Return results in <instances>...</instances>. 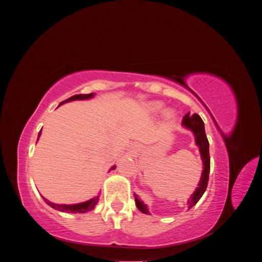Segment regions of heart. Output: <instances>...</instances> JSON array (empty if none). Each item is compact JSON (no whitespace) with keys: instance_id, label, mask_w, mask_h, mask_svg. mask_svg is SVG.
<instances>
[{"instance_id":"1","label":"heart","mask_w":262,"mask_h":262,"mask_svg":"<svg viewBox=\"0 0 262 262\" xmlns=\"http://www.w3.org/2000/svg\"><path fill=\"white\" fill-rule=\"evenodd\" d=\"M146 108H147V112L148 113L155 115V114H158L160 112H162V109L164 108V104H163V102H161V101H150V102H148V104H147ZM164 118H165L166 121L171 122L173 119H175V113H173L172 110H170V109L165 110V112H164Z\"/></svg>"}]
</instances>
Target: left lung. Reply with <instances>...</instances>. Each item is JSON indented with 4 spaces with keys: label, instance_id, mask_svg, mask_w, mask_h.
<instances>
[{
    "label": "left lung",
    "instance_id": "8db88e82",
    "mask_svg": "<svg viewBox=\"0 0 262 262\" xmlns=\"http://www.w3.org/2000/svg\"><path fill=\"white\" fill-rule=\"evenodd\" d=\"M182 126H185L186 129H189L192 131L194 134V140L195 144L199 146V150L201 154V160L203 163V170H202V176L199 182V187H196L195 191L192 193L191 198L188 200V207L191 209L192 207L196 204V202L201 199L204 191L207 190L208 187V181H209V172H210V152H209V141L207 136H205V130H204V122L199 115L193 114L190 115L187 114L184 119H182ZM136 198V204L137 208L144 214H148V210L146 204H144L140 199H138V195L134 194Z\"/></svg>",
    "mask_w": 262,
    "mask_h": 262
}]
</instances>
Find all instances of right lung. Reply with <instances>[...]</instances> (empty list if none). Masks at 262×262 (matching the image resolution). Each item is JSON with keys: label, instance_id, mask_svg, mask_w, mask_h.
I'll return each mask as SVG.
<instances>
[{"label": "right lung", "instance_id": "right-lung-1", "mask_svg": "<svg viewBox=\"0 0 262 262\" xmlns=\"http://www.w3.org/2000/svg\"><path fill=\"white\" fill-rule=\"evenodd\" d=\"M94 97V94L91 93V94H80V95H74V96L70 97L69 99L62 101L61 104H64V102H68V101H72V100H80V99H90V98H93ZM60 104V105H61ZM41 134V130L40 132H39L38 134V139L39 137H40ZM37 139V141H38ZM116 166H113L112 169H115ZM110 169V170H112ZM98 198L99 195L93 198V199L89 200V201H85V202H82V203H77V204H70V205H67V204H57V203H53V202H50L49 200H47L46 198L42 196V199L45 200V202L50 205L51 208L58 210V211H61V212H71V213H85V212H89L91 210H93L95 208V205L97 204L98 202Z\"/></svg>", "mask_w": 262, "mask_h": 262}]
</instances>
